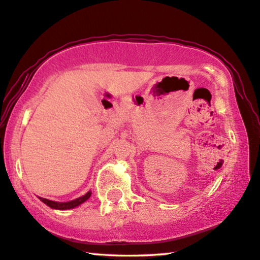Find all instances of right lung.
Wrapping results in <instances>:
<instances>
[{
    "instance_id": "obj_1",
    "label": "right lung",
    "mask_w": 260,
    "mask_h": 260,
    "mask_svg": "<svg viewBox=\"0 0 260 260\" xmlns=\"http://www.w3.org/2000/svg\"><path fill=\"white\" fill-rule=\"evenodd\" d=\"M90 197H91V190H89L88 193H85L83 197H80V198H77L75 200H72V201H68V202L51 201V200L43 199V198H39V199L44 204H47V206L50 207L51 209H56V210H70V209H74L76 207L81 206V204L84 203L86 200H89Z\"/></svg>"
}]
</instances>
